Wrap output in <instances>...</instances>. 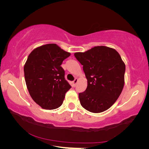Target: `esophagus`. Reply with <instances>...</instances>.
I'll return each instance as SVG.
<instances>
[{
	"mask_svg": "<svg viewBox=\"0 0 149 149\" xmlns=\"http://www.w3.org/2000/svg\"><path fill=\"white\" fill-rule=\"evenodd\" d=\"M77 81H78V79H77V78H75V79L74 80V81H73V84H74V86H75V85H76V84L77 83Z\"/></svg>",
	"mask_w": 149,
	"mask_h": 149,
	"instance_id": "obj_1",
	"label": "esophagus"
}]
</instances>
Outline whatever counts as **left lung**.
I'll return each instance as SVG.
<instances>
[{
  "mask_svg": "<svg viewBox=\"0 0 149 149\" xmlns=\"http://www.w3.org/2000/svg\"><path fill=\"white\" fill-rule=\"evenodd\" d=\"M83 65L87 87L79 93L81 105L93 113L108 110L120 97L124 85L125 65L114 49L97 46L85 52H75Z\"/></svg>",
  "mask_w": 149,
  "mask_h": 149,
  "instance_id": "1",
  "label": "left lung"
}]
</instances>
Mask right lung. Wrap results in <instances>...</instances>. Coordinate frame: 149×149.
I'll return each mask as SVG.
<instances>
[{
  "mask_svg": "<svg viewBox=\"0 0 149 149\" xmlns=\"http://www.w3.org/2000/svg\"><path fill=\"white\" fill-rule=\"evenodd\" d=\"M70 56L56 44H47L35 49L24 65L27 88L33 100L44 109L53 110L62 104L71 85L65 79L61 66Z\"/></svg>",
  "mask_w": 149,
  "mask_h": 149,
  "instance_id": "1",
  "label": "right lung"
}]
</instances>
